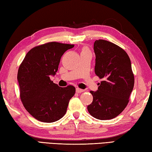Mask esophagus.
Masks as SVG:
<instances>
[{"instance_id": "1", "label": "esophagus", "mask_w": 152, "mask_h": 152, "mask_svg": "<svg viewBox=\"0 0 152 152\" xmlns=\"http://www.w3.org/2000/svg\"><path fill=\"white\" fill-rule=\"evenodd\" d=\"M76 92H78V93H81V92H83L84 91V90L79 88H76Z\"/></svg>"}]
</instances>
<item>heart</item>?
Returning a JSON list of instances; mask_svg holds the SVG:
<instances>
[{
  "label": "heart",
  "mask_w": 152,
  "mask_h": 152,
  "mask_svg": "<svg viewBox=\"0 0 152 152\" xmlns=\"http://www.w3.org/2000/svg\"><path fill=\"white\" fill-rule=\"evenodd\" d=\"M84 50H88V49L86 48H84L83 49V50H82V51H84Z\"/></svg>",
  "instance_id": "1"
}]
</instances>
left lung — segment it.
I'll list each match as a JSON object with an SVG mask.
<instances>
[{
	"label": "left lung",
	"mask_w": 152,
	"mask_h": 152,
	"mask_svg": "<svg viewBox=\"0 0 152 152\" xmlns=\"http://www.w3.org/2000/svg\"><path fill=\"white\" fill-rule=\"evenodd\" d=\"M94 51V72L102 81L97 91H90L93 101L87 109L97 119H111L121 113L129 101L134 86L132 64L123 49L107 40L95 41Z\"/></svg>",
	"instance_id": "1"
}]
</instances>
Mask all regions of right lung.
<instances>
[{"label":"right lung","instance_id":"1","mask_svg":"<svg viewBox=\"0 0 152 152\" xmlns=\"http://www.w3.org/2000/svg\"><path fill=\"white\" fill-rule=\"evenodd\" d=\"M74 45L56 42L35 46L20 64L17 80L20 98L30 115L38 121L52 123L66 114L75 87H59L50 80L58 71L61 57Z\"/></svg>","mask_w":152,"mask_h":152}]
</instances>
